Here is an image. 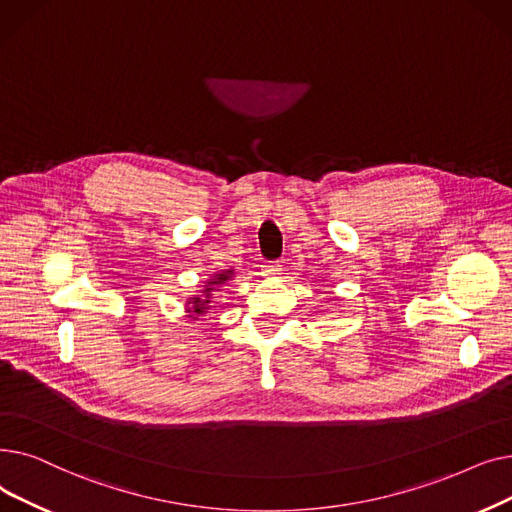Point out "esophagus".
<instances>
[{
	"mask_svg": "<svg viewBox=\"0 0 512 512\" xmlns=\"http://www.w3.org/2000/svg\"><path fill=\"white\" fill-rule=\"evenodd\" d=\"M281 273V264L277 262V260H273V262H264L262 264V275H266V277H275V275H279Z\"/></svg>",
	"mask_w": 512,
	"mask_h": 512,
	"instance_id": "obj_1",
	"label": "esophagus"
}]
</instances>
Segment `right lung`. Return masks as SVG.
Wrapping results in <instances>:
<instances>
[{"instance_id":"obj_1","label":"right lung","mask_w":512,"mask_h":512,"mask_svg":"<svg viewBox=\"0 0 512 512\" xmlns=\"http://www.w3.org/2000/svg\"><path fill=\"white\" fill-rule=\"evenodd\" d=\"M229 277H231V271H227V273H218L214 279H210L208 281V285L204 287V298H193V308L189 310V312H193V316L191 319H196V316H200V314H204L206 310H208V304H210V298H212V289H214V285H221V283H225V281H229Z\"/></svg>"}]
</instances>
